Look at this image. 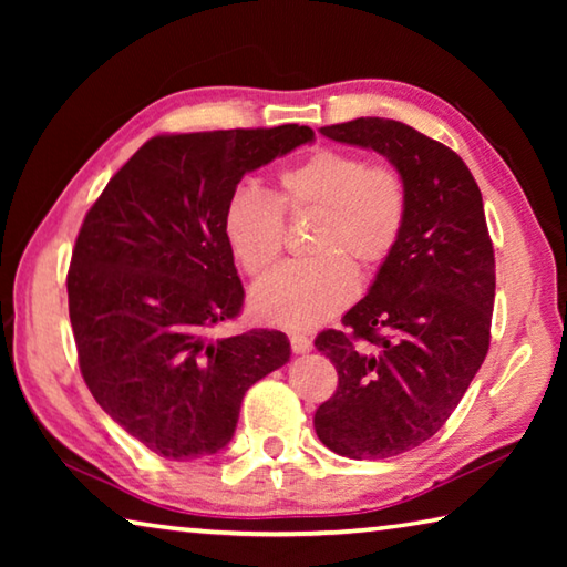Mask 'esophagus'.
Listing matches in <instances>:
<instances>
[{
    "instance_id": "34e87169",
    "label": "esophagus",
    "mask_w": 567,
    "mask_h": 567,
    "mask_svg": "<svg viewBox=\"0 0 567 567\" xmlns=\"http://www.w3.org/2000/svg\"><path fill=\"white\" fill-rule=\"evenodd\" d=\"M290 344H292V352H297V354H305L312 350V340L305 338V334H297V332L290 334Z\"/></svg>"
}]
</instances>
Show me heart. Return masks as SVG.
<instances>
[{
  "mask_svg": "<svg viewBox=\"0 0 567 567\" xmlns=\"http://www.w3.org/2000/svg\"><path fill=\"white\" fill-rule=\"evenodd\" d=\"M408 213L410 192L398 167L320 147L277 172L272 195L237 187L225 205L223 233L245 275L262 280L285 249V217L318 215L307 243L315 257L280 267L252 297L260 320L307 330L338 315L358 292L352 265L372 272L390 260Z\"/></svg>",
  "mask_w": 567,
  "mask_h": 567,
  "instance_id": "b5f03b06",
  "label": "heart"
}]
</instances>
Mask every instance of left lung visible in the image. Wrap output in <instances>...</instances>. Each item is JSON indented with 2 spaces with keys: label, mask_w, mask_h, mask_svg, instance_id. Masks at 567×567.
<instances>
[{
  "label": "left lung",
  "mask_w": 567,
  "mask_h": 567,
  "mask_svg": "<svg viewBox=\"0 0 567 567\" xmlns=\"http://www.w3.org/2000/svg\"><path fill=\"white\" fill-rule=\"evenodd\" d=\"M324 137L380 152L408 182L405 233L342 330L315 340L338 390L315 412L332 453L382 460L433 437L491 348L495 255L483 195L463 159L408 124L360 117Z\"/></svg>",
  "instance_id": "left-lung-1"
}]
</instances>
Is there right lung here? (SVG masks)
Returning <instances> with one entry per match:
<instances>
[{
	"label": "right lung",
	"instance_id": "add662e5",
	"mask_svg": "<svg viewBox=\"0 0 567 567\" xmlns=\"http://www.w3.org/2000/svg\"><path fill=\"white\" fill-rule=\"evenodd\" d=\"M312 137L300 124L157 134L84 215L66 272L76 360L100 408L159 457L223 450L245 392L290 360L285 332L213 338L245 302L223 215L247 172Z\"/></svg>",
	"mask_w": 567,
	"mask_h": 567
}]
</instances>
